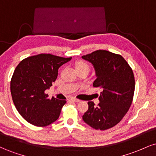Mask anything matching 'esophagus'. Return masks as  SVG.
Returning a JSON list of instances; mask_svg holds the SVG:
<instances>
[{"label": "esophagus", "mask_w": 156, "mask_h": 156, "mask_svg": "<svg viewBox=\"0 0 156 156\" xmlns=\"http://www.w3.org/2000/svg\"><path fill=\"white\" fill-rule=\"evenodd\" d=\"M69 100L72 101H74V102H79L80 101L79 99H77V98H71Z\"/></svg>", "instance_id": "1"}]
</instances>
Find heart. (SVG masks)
Returning a JSON list of instances; mask_svg holds the SVG:
<instances>
[{
	"instance_id": "obj_1",
	"label": "heart",
	"mask_w": 156,
	"mask_h": 156,
	"mask_svg": "<svg viewBox=\"0 0 156 156\" xmlns=\"http://www.w3.org/2000/svg\"><path fill=\"white\" fill-rule=\"evenodd\" d=\"M76 69H83V68H86V69H89V67L88 64H87L86 62H83V61H80V62H78L76 64Z\"/></svg>"
}]
</instances>
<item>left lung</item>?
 <instances>
[{"instance_id": "left-lung-1", "label": "left lung", "mask_w": 156, "mask_h": 156, "mask_svg": "<svg viewBox=\"0 0 156 156\" xmlns=\"http://www.w3.org/2000/svg\"><path fill=\"white\" fill-rule=\"evenodd\" d=\"M82 58L92 63L95 69L93 87L102 89L100 103L95 105L89 101L83 119L96 130L109 129L122 120L131 105L135 89L133 70L121 55L105 50L95 51Z\"/></svg>"}]
</instances>
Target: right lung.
<instances>
[{
    "label": "right lung",
    "mask_w": 156,
    "mask_h": 156,
    "mask_svg": "<svg viewBox=\"0 0 156 156\" xmlns=\"http://www.w3.org/2000/svg\"><path fill=\"white\" fill-rule=\"evenodd\" d=\"M71 58L41 53L22 60L15 68L11 94L17 112L27 122L44 127L57 120L67 101L48 99L44 91L56 80L58 68Z\"/></svg>",
    "instance_id": "1"
}]
</instances>
